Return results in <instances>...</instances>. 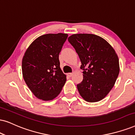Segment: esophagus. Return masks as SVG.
Wrapping results in <instances>:
<instances>
[{"label":"esophagus","instance_id":"obj_1","mask_svg":"<svg viewBox=\"0 0 135 135\" xmlns=\"http://www.w3.org/2000/svg\"><path fill=\"white\" fill-rule=\"evenodd\" d=\"M66 75L69 76V77H71L73 75V73H66Z\"/></svg>","mask_w":135,"mask_h":135}]
</instances>
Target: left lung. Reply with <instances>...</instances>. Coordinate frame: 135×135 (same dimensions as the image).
I'll return each instance as SVG.
<instances>
[{
	"mask_svg": "<svg viewBox=\"0 0 135 135\" xmlns=\"http://www.w3.org/2000/svg\"><path fill=\"white\" fill-rule=\"evenodd\" d=\"M68 40L83 70V80L77 85L80 95L88 102L100 101L113 88L120 72L117 53L107 41L94 34H73Z\"/></svg>",
	"mask_w": 135,
	"mask_h": 135,
	"instance_id": "obj_1",
	"label": "left lung"
}]
</instances>
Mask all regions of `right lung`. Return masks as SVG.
<instances>
[{
    "label": "right lung",
    "mask_w": 135,
    "mask_h": 135,
    "mask_svg": "<svg viewBox=\"0 0 135 135\" xmlns=\"http://www.w3.org/2000/svg\"><path fill=\"white\" fill-rule=\"evenodd\" d=\"M67 37L66 33L45 34L35 39L25 51L22 75L37 98L50 101L62 91L66 76L60 67L59 57Z\"/></svg>",
    "instance_id": "add662e5"
}]
</instances>
